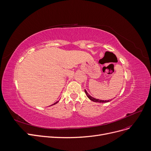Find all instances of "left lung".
<instances>
[{"instance_id":"8db88e82","label":"left lung","mask_w":151,"mask_h":151,"mask_svg":"<svg viewBox=\"0 0 151 151\" xmlns=\"http://www.w3.org/2000/svg\"><path fill=\"white\" fill-rule=\"evenodd\" d=\"M85 93H86V96H88V98L90 99V100H91V101H94V102H96V103H108V102H109V101H110L111 100H100V99H96V98H94L93 97H92V96H91L90 94H89L88 93H87V91H86V90H85Z\"/></svg>"}]
</instances>
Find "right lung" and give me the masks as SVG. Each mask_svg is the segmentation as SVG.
<instances>
[{"label": "right lung", "instance_id": "1", "mask_svg": "<svg viewBox=\"0 0 151 151\" xmlns=\"http://www.w3.org/2000/svg\"><path fill=\"white\" fill-rule=\"evenodd\" d=\"M58 102V101H57V102H56V103H55L54 104H53V105H54V104H57V103Z\"/></svg>", "mask_w": 151, "mask_h": 151}]
</instances>
